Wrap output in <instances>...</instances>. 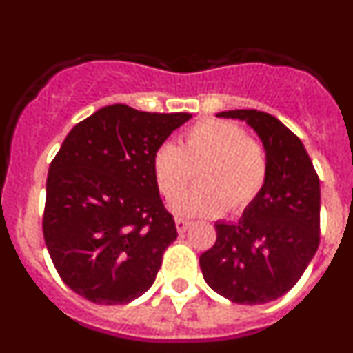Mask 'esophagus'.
I'll use <instances>...</instances> for the list:
<instances>
[{
  "mask_svg": "<svg viewBox=\"0 0 353 353\" xmlns=\"http://www.w3.org/2000/svg\"><path fill=\"white\" fill-rule=\"evenodd\" d=\"M174 224H176V232H179V233H185L192 223H191V221H187V219H182V217H179V219L174 221Z\"/></svg>",
  "mask_w": 353,
  "mask_h": 353,
  "instance_id": "esophagus-1",
  "label": "esophagus"
}]
</instances>
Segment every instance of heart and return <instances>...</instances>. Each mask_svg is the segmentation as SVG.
Wrapping results in <instances>:
<instances>
[{"label": "heart", "instance_id": "obj_1", "mask_svg": "<svg viewBox=\"0 0 353 353\" xmlns=\"http://www.w3.org/2000/svg\"><path fill=\"white\" fill-rule=\"evenodd\" d=\"M196 167L200 185L181 195ZM152 174L164 198L181 195L171 205L176 214L212 217L226 208L240 214L263 192L269 157L240 123L207 118L183 132L180 146L162 143L155 148Z\"/></svg>", "mask_w": 353, "mask_h": 353}]
</instances>
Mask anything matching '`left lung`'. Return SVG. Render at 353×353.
Instances as JSON below:
<instances>
[{
  "label": "left lung",
  "mask_w": 353,
  "mask_h": 353,
  "mask_svg": "<svg viewBox=\"0 0 353 353\" xmlns=\"http://www.w3.org/2000/svg\"><path fill=\"white\" fill-rule=\"evenodd\" d=\"M256 130L269 157L260 198L235 224L217 223V239L199 256L205 281L235 304H265L288 293L320 245V180L301 139L272 114L223 111Z\"/></svg>",
  "instance_id": "obj_1"
}]
</instances>
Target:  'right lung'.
I'll return each mask as SVG.
<instances>
[{"instance_id":"right-lung-1","label":"right lung","mask_w":353,"mask_h":353,"mask_svg":"<svg viewBox=\"0 0 353 353\" xmlns=\"http://www.w3.org/2000/svg\"><path fill=\"white\" fill-rule=\"evenodd\" d=\"M189 113L105 105L68 132L49 166L43 240L70 290L127 304L154 285L179 233L152 174V157Z\"/></svg>"}]
</instances>
